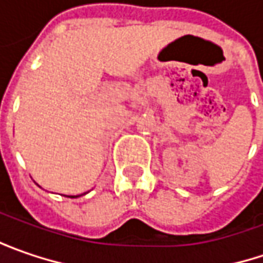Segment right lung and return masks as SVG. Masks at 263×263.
<instances>
[{"label":"right lung","instance_id":"1","mask_svg":"<svg viewBox=\"0 0 263 263\" xmlns=\"http://www.w3.org/2000/svg\"><path fill=\"white\" fill-rule=\"evenodd\" d=\"M68 197H70V196H68ZM71 197H77V196H71Z\"/></svg>","mask_w":263,"mask_h":263}]
</instances>
